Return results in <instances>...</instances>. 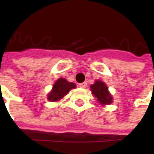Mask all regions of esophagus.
I'll list each match as a JSON object with an SVG mask.
<instances>
[{
	"instance_id": "esophagus-1",
	"label": "esophagus",
	"mask_w": 154,
	"mask_h": 154,
	"mask_svg": "<svg viewBox=\"0 0 154 154\" xmlns=\"http://www.w3.org/2000/svg\"><path fill=\"white\" fill-rule=\"evenodd\" d=\"M79 87L81 88H86L87 87H88V83L87 82L81 83V84H80V85H79Z\"/></svg>"
}]
</instances>
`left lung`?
<instances>
[{
    "mask_svg": "<svg viewBox=\"0 0 154 154\" xmlns=\"http://www.w3.org/2000/svg\"><path fill=\"white\" fill-rule=\"evenodd\" d=\"M91 90L101 105H109L112 102V94L109 91L108 87L102 81L97 80L94 85H91Z\"/></svg>",
    "mask_w": 154,
    "mask_h": 154,
    "instance_id": "obj_1",
    "label": "left lung"
}]
</instances>
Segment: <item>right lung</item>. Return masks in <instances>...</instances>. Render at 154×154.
<instances>
[{"mask_svg":"<svg viewBox=\"0 0 154 154\" xmlns=\"http://www.w3.org/2000/svg\"><path fill=\"white\" fill-rule=\"evenodd\" d=\"M76 88V85L69 82L65 78L58 79L53 87V89L48 94V100L50 101H57L62 99L73 88Z\"/></svg>","mask_w":154,"mask_h":154,"instance_id":"right-lung-1","label":"right lung"}]
</instances>
